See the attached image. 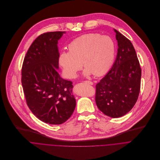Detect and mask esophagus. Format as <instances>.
Segmentation results:
<instances>
[{
    "instance_id": "1",
    "label": "esophagus",
    "mask_w": 160,
    "mask_h": 160,
    "mask_svg": "<svg viewBox=\"0 0 160 160\" xmlns=\"http://www.w3.org/2000/svg\"><path fill=\"white\" fill-rule=\"evenodd\" d=\"M84 82H85L86 84H91V85L93 84V82H91V81H84Z\"/></svg>"
}]
</instances>
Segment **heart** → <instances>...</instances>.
<instances>
[{
  "mask_svg": "<svg viewBox=\"0 0 160 160\" xmlns=\"http://www.w3.org/2000/svg\"><path fill=\"white\" fill-rule=\"evenodd\" d=\"M115 43L108 36L89 33L74 39L69 45V52H62L59 65L66 77L75 78L83 66L84 74L99 77L111 68L115 56Z\"/></svg>",
  "mask_w": 160,
  "mask_h": 160,
  "instance_id": "1",
  "label": "heart"
}]
</instances>
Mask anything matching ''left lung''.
<instances>
[{
    "label": "left lung",
    "instance_id": "8db88e82",
    "mask_svg": "<svg viewBox=\"0 0 160 160\" xmlns=\"http://www.w3.org/2000/svg\"><path fill=\"white\" fill-rule=\"evenodd\" d=\"M118 52L112 69L97 86L96 103L112 118L128 113L136 104L140 91L141 69L131 41L117 30Z\"/></svg>",
    "mask_w": 160,
    "mask_h": 160
}]
</instances>
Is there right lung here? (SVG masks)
<instances>
[{
    "label": "right lung",
    "mask_w": 160,
    "mask_h": 160,
    "mask_svg": "<svg viewBox=\"0 0 160 160\" xmlns=\"http://www.w3.org/2000/svg\"><path fill=\"white\" fill-rule=\"evenodd\" d=\"M66 31L48 32L30 46L22 67L21 82L27 105L41 121L52 125L65 122L76 105L72 82L58 72V41Z\"/></svg>",
    "instance_id": "add662e5"
}]
</instances>
